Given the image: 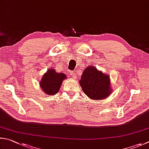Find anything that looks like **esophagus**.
Segmentation results:
<instances>
[{
  "instance_id": "1",
  "label": "esophagus",
  "mask_w": 149,
  "mask_h": 149,
  "mask_svg": "<svg viewBox=\"0 0 149 149\" xmlns=\"http://www.w3.org/2000/svg\"><path fill=\"white\" fill-rule=\"evenodd\" d=\"M70 76L72 77V78H73V79H76V78L77 77V75L76 73L72 72V71L70 72Z\"/></svg>"
}]
</instances>
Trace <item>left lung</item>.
Here are the masks:
<instances>
[{
  "mask_svg": "<svg viewBox=\"0 0 149 149\" xmlns=\"http://www.w3.org/2000/svg\"><path fill=\"white\" fill-rule=\"evenodd\" d=\"M79 84L85 94L93 100H105L113 91L110 76L92 65L83 71Z\"/></svg>",
  "mask_w": 149,
  "mask_h": 149,
  "instance_id": "1",
  "label": "left lung"
}]
</instances>
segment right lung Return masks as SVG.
<instances>
[{
    "mask_svg": "<svg viewBox=\"0 0 149 149\" xmlns=\"http://www.w3.org/2000/svg\"><path fill=\"white\" fill-rule=\"evenodd\" d=\"M67 79L66 74L63 72H57L54 69H49L39 82L40 87L44 93L48 95H54L59 92L63 81Z\"/></svg>",
    "mask_w": 149,
    "mask_h": 149,
    "instance_id": "right-lung-1",
    "label": "right lung"
}]
</instances>
